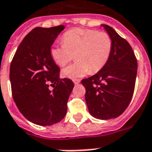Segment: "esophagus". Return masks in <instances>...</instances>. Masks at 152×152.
Listing matches in <instances>:
<instances>
[{"label":"esophagus","instance_id":"34e87169","mask_svg":"<svg viewBox=\"0 0 152 152\" xmlns=\"http://www.w3.org/2000/svg\"><path fill=\"white\" fill-rule=\"evenodd\" d=\"M80 80H73V83H74L75 85H78V84H80Z\"/></svg>","mask_w":152,"mask_h":152}]
</instances>
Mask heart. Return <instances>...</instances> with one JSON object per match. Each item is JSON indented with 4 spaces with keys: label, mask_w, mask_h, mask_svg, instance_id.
Here are the masks:
<instances>
[{
    "label": "heart",
    "mask_w": 152,
    "mask_h": 152,
    "mask_svg": "<svg viewBox=\"0 0 152 152\" xmlns=\"http://www.w3.org/2000/svg\"><path fill=\"white\" fill-rule=\"evenodd\" d=\"M63 42L50 48V56L56 64L64 67L76 54V62L62 71L64 77L77 79L88 73H96L106 64L111 55L113 42L105 32L76 28L63 36Z\"/></svg>",
    "instance_id": "heart-1"
}]
</instances>
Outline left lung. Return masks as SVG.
Wrapping results in <instances>:
<instances>
[{"mask_svg": "<svg viewBox=\"0 0 152 152\" xmlns=\"http://www.w3.org/2000/svg\"><path fill=\"white\" fill-rule=\"evenodd\" d=\"M110 36L113 48L106 64L94 76L81 80L91 115L108 120L121 115L132 98L137 75V60L126 39L113 28L102 25Z\"/></svg>", "mask_w": 152, "mask_h": 152, "instance_id": "left-lung-1", "label": "left lung"}]
</instances>
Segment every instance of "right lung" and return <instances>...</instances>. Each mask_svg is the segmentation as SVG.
Masks as SVG:
<instances>
[{"label":"right lung","instance_id":"obj_1","mask_svg":"<svg viewBox=\"0 0 152 152\" xmlns=\"http://www.w3.org/2000/svg\"><path fill=\"white\" fill-rule=\"evenodd\" d=\"M64 28H34L23 39L11 62L10 79L14 102L22 115L36 125L56 124L67 113L74 84L70 79H59V67L50 52ZM50 86L54 88L52 91Z\"/></svg>","mask_w":152,"mask_h":152}]
</instances>
